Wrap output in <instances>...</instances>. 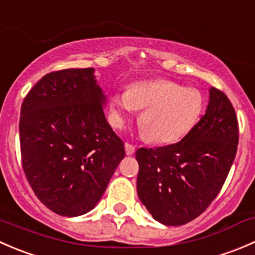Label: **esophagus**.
<instances>
[{
    "instance_id": "obj_1",
    "label": "esophagus",
    "mask_w": 255,
    "mask_h": 255,
    "mask_svg": "<svg viewBox=\"0 0 255 255\" xmlns=\"http://www.w3.org/2000/svg\"><path fill=\"white\" fill-rule=\"evenodd\" d=\"M125 149H126V154H127V155H132V154L135 151L134 145H132V144H129V143L125 144Z\"/></svg>"
}]
</instances>
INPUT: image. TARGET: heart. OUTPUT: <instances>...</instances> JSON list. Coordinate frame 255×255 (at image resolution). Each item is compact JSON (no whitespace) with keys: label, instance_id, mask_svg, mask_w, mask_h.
<instances>
[{"label":"heart","instance_id":"1","mask_svg":"<svg viewBox=\"0 0 255 255\" xmlns=\"http://www.w3.org/2000/svg\"><path fill=\"white\" fill-rule=\"evenodd\" d=\"M204 107V96L197 89L153 80L133 84L127 92H115L110 99V120L122 127L135 110H143L139 127L146 139L168 144L184 138L199 123Z\"/></svg>","mask_w":255,"mask_h":255}]
</instances>
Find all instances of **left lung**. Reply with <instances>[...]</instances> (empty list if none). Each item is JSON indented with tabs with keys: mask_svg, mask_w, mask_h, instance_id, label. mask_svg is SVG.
<instances>
[{
	"mask_svg": "<svg viewBox=\"0 0 255 255\" xmlns=\"http://www.w3.org/2000/svg\"><path fill=\"white\" fill-rule=\"evenodd\" d=\"M237 145L235 109L223 92L211 87L206 113L180 142L135 151L139 200L165 226L195 220L222 189Z\"/></svg>",
	"mask_w": 255,
	"mask_h": 255,
	"instance_id": "left-lung-1",
	"label": "left lung"
}]
</instances>
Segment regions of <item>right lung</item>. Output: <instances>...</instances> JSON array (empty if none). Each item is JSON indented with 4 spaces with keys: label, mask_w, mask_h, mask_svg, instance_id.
Listing matches in <instances>:
<instances>
[{
    "label": "right lung",
    "mask_w": 255,
    "mask_h": 255,
    "mask_svg": "<svg viewBox=\"0 0 255 255\" xmlns=\"http://www.w3.org/2000/svg\"><path fill=\"white\" fill-rule=\"evenodd\" d=\"M105 105L92 68L47 74L23 101V170L38 199L56 215L76 217L91 211L125 158Z\"/></svg>",
    "instance_id": "right-lung-1"
}]
</instances>
